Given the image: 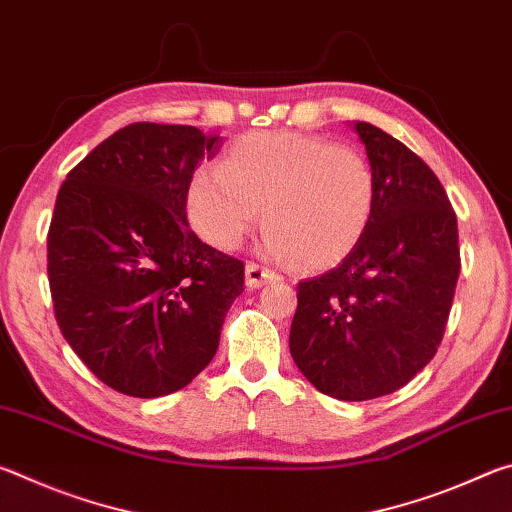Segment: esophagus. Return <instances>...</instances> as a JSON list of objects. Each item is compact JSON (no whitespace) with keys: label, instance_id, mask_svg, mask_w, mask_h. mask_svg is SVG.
<instances>
[{"label":"esophagus","instance_id":"34e87169","mask_svg":"<svg viewBox=\"0 0 512 512\" xmlns=\"http://www.w3.org/2000/svg\"><path fill=\"white\" fill-rule=\"evenodd\" d=\"M277 280V275L273 271H268V268L259 266L255 262H248L246 264V284L250 289H259L264 287V284Z\"/></svg>","mask_w":512,"mask_h":512}]
</instances>
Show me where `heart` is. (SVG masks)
<instances>
[{"label":"heart","mask_w":512,"mask_h":512,"mask_svg":"<svg viewBox=\"0 0 512 512\" xmlns=\"http://www.w3.org/2000/svg\"><path fill=\"white\" fill-rule=\"evenodd\" d=\"M377 203L375 169L354 146L300 133L244 135L216 169L189 180L185 210L198 237L235 250L264 214L262 253L273 262L329 268L366 235Z\"/></svg>","instance_id":"heart-1"}]
</instances>
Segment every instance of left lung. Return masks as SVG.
I'll return each mask as SVG.
<instances>
[{"label": "left lung", "mask_w": 512, "mask_h": 512, "mask_svg": "<svg viewBox=\"0 0 512 512\" xmlns=\"http://www.w3.org/2000/svg\"><path fill=\"white\" fill-rule=\"evenodd\" d=\"M375 169L366 235L343 262L298 284L289 348L320 393L363 402L395 393L443 341L461 250L454 207L427 162L354 121Z\"/></svg>", "instance_id": "1"}]
</instances>
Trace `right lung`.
I'll return each instance as SVG.
<instances>
[{
    "label": "right lung",
    "instance_id": "add662e5",
    "mask_svg": "<svg viewBox=\"0 0 512 512\" xmlns=\"http://www.w3.org/2000/svg\"><path fill=\"white\" fill-rule=\"evenodd\" d=\"M223 140L137 121L67 173L47 237L60 332L103 384L131 397L185 388L219 348L244 262L189 228L185 194Z\"/></svg>",
    "mask_w": 512,
    "mask_h": 512
}]
</instances>
